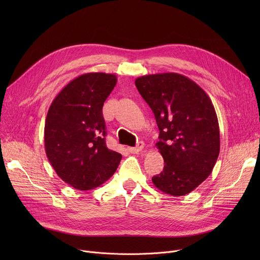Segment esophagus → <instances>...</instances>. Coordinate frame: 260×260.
Instances as JSON below:
<instances>
[{"instance_id":"obj_1","label":"esophagus","mask_w":260,"mask_h":260,"mask_svg":"<svg viewBox=\"0 0 260 260\" xmlns=\"http://www.w3.org/2000/svg\"><path fill=\"white\" fill-rule=\"evenodd\" d=\"M144 148V143L142 142V141H139L138 143H137V146H135V147H127V151L129 152V153H132V154H138V153H140L142 149Z\"/></svg>"}]
</instances>
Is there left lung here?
Here are the masks:
<instances>
[{"mask_svg": "<svg viewBox=\"0 0 260 260\" xmlns=\"http://www.w3.org/2000/svg\"><path fill=\"white\" fill-rule=\"evenodd\" d=\"M135 84L160 132L156 146L166 166L152 181L166 194L186 195L208 178L219 155L214 105L206 91L180 74L142 76Z\"/></svg>", "mask_w": 260, "mask_h": 260, "instance_id": "8db88e82", "label": "left lung"}]
</instances>
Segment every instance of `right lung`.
I'll return each instance as SVG.
<instances>
[{"mask_svg":"<svg viewBox=\"0 0 260 260\" xmlns=\"http://www.w3.org/2000/svg\"><path fill=\"white\" fill-rule=\"evenodd\" d=\"M117 83L112 74L89 73L71 81L53 99L46 116V156L60 178L79 190L103 184L121 154L106 146L102 107Z\"/></svg>","mask_w":260,"mask_h":260,"instance_id":"obj_1","label":"right lung"}]
</instances>
